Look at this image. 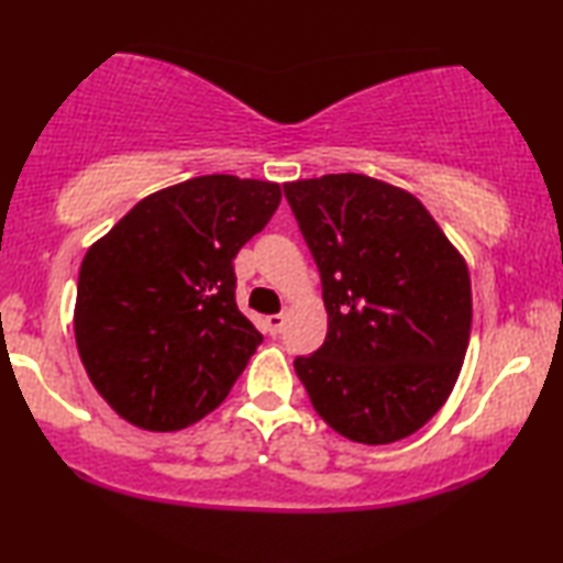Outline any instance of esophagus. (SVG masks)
<instances>
[{
  "mask_svg": "<svg viewBox=\"0 0 563 563\" xmlns=\"http://www.w3.org/2000/svg\"><path fill=\"white\" fill-rule=\"evenodd\" d=\"M265 323H267V331H271L273 336H275V334H280L283 327H285V313H273V316H267Z\"/></svg>",
  "mask_w": 563,
  "mask_h": 563,
  "instance_id": "34e87169",
  "label": "esophagus"
}]
</instances>
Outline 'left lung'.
Returning a JSON list of instances; mask_svg holds the SVG:
<instances>
[{"instance_id": "obj_1", "label": "left lung", "mask_w": 563, "mask_h": 563, "mask_svg": "<svg viewBox=\"0 0 563 563\" xmlns=\"http://www.w3.org/2000/svg\"><path fill=\"white\" fill-rule=\"evenodd\" d=\"M321 273L329 331L296 357L316 413L357 443L429 423L462 369L472 329L464 260L426 206L360 173L283 186Z\"/></svg>"}]
</instances>
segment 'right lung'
<instances>
[{"label": "right lung", "mask_w": 563, "mask_h": 563, "mask_svg": "<svg viewBox=\"0 0 563 563\" xmlns=\"http://www.w3.org/2000/svg\"><path fill=\"white\" fill-rule=\"evenodd\" d=\"M280 186L199 176L163 188L86 252L76 344L101 398L147 431H178L227 398L263 334L236 308L234 257Z\"/></svg>", "instance_id": "right-lung-1"}]
</instances>
